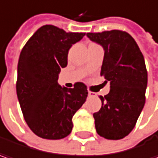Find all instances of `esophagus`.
<instances>
[{
    "label": "esophagus",
    "instance_id": "obj_1",
    "mask_svg": "<svg viewBox=\"0 0 158 158\" xmlns=\"http://www.w3.org/2000/svg\"><path fill=\"white\" fill-rule=\"evenodd\" d=\"M89 97H96L97 96V94L93 92V91H90V90H89Z\"/></svg>",
    "mask_w": 158,
    "mask_h": 158
}]
</instances>
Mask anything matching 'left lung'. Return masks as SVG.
<instances>
[{
	"instance_id": "left-lung-1",
	"label": "left lung",
	"mask_w": 158,
	"mask_h": 158,
	"mask_svg": "<svg viewBox=\"0 0 158 158\" xmlns=\"http://www.w3.org/2000/svg\"><path fill=\"white\" fill-rule=\"evenodd\" d=\"M105 50L100 76L110 82L109 93L94 113L97 133L107 139L127 136L135 127L146 102L148 71L135 40L120 30L87 33Z\"/></svg>"
}]
</instances>
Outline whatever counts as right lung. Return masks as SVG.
Returning <instances> with one entry per match:
<instances>
[{"instance_id": "add662e5", "label": "right lung", "mask_w": 158, "mask_h": 158, "mask_svg": "<svg viewBox=\"0 0 158 158\" xmlns=\"http://www.w3.org/2000/svg\"><path fill=\"white\" fill-rule=\"evenodd\" d=\"M86 35L66 32L44 25L22 48L16 91L24 119L31 130L45 139H61L72 130V118L88 97L87 86L76 82L73 89L61 88L57 80L68 64L73 44Z\"/></svg>"}]
</instances>
